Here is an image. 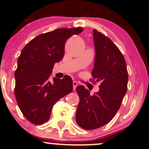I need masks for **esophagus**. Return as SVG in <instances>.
<instances>
[{
	"label": "esophagus",
	"instance_id": "esophagus-1",
	"mask_svg": "<svg viewBox=\"0 0 149 149\" xmlns=\"http://www.w3.org/2000/svg\"><path fill=\"white\" fill-rule=\"evenodd\" d=\"M78 83H77L76 81H73V90H76V87L78 86Z\"/></svg>",
	"mask_w": 149,
	"mask_h": 149
}]
</instances>
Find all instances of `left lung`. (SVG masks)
Instances as JSON below:
<instances>
[{
  "mask_svg": "<svg viewBox=\"0 0 149 149\" xmlns=\"http://www.w3.org/2000/svg\"><path fill=\"white\" fill-rule=\"evenodd\" d=\"M95 66L92 76L101 84L92 96L83 85L76 88L80 102L76 121L80 127L95 130L107 125L119 110L127 90L128 73L125 59L109 38L93 30Z\"/></svg>",
  "mask_w": 149,
  "mask_h": 149,
  "instance_id": "8db88e82",
  "label": "left lung"
}]
</instances>
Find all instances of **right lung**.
Instances as JSON below:
<instances>
[{"mask_svg": "<svg viewBox=\"0 0 149 149\" xmlns=\"http://www.w3.org/2000/svg\"><path fill=\"white\" fill-rule=\"evenodd\" d=\"M83 31L82 27L58 29L40 34L22 50L15 73V95L22 113L31 123L47 122L54 104L73 91L70 76L53 78L52 82L49 78L54 64L64 57L66 40Z\"/></svg>", "mask_w": 149, "mask_h": 149, "instance_id": "add662e5", "label": "right lung"}]
</instances>
